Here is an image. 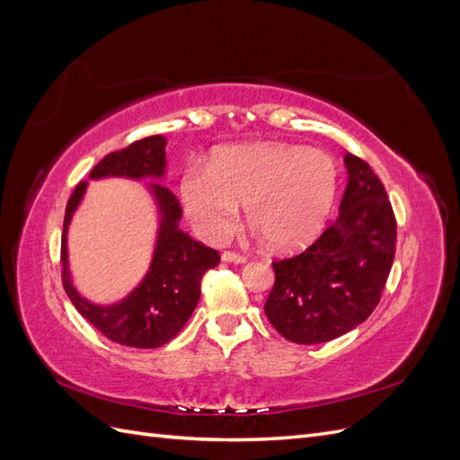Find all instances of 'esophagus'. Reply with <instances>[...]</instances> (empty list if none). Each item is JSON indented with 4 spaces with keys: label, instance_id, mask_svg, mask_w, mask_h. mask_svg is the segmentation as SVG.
Listing matches in <instances>:
<instances>
[{
    "label": "esophagus",
    "instance_id": "34e87169",
    "mask_svg": "<svg viewBox=\"0 0 460 460\" xmlns=\"http://www.w3.org/2000/svg\"><path fill=\"white\" fill-rule=\"evenodd\" d=\"M222 261H225V262H235V264H242V262H245V261H247V257H245V255H242V253H235V252H225V253H222Z\"/></svg>",
    "mask_w": 460,
    "mask_h": 460
}]
</instances>
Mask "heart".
Listing matches in <instances>:
<instances>
[{"mask_svg":"<svg viewBox=\"0 0 460 460\" xmlns=\"http://www.w3.org/2000/svg\"><path fill=\"white\" fill-rule=\"evenodd\" d=\"M340 169L328 153L276 142L228 146L180 176V199L193 230L222 243L240 218V203L269 243L291 252L311 243L338 198Z\"/></svg>","mask_w":460,"mask_h":460,"instance_id":"heart-1","label":"heart"}]
</instances>
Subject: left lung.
Wrapping results in <instances>:
<instances>
[{"mask_svg":"<svg viewBox=\"0 0 460 460\" xmlns=\"http://www.w3.org/2000/svg\"><path fill=\"white\" fill-rule=\"evenodd\" d=\"M345 166L338 218L303 253L272 262L264 313L294 343H324L365 323L392 270L397 222L385 188L357 155L347 153Z\"/></svg>","mask_w":460,"mask_h":460,"instance_id":"1","label":"left lung"}]
</instances>
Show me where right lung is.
Segmentation results:
<instances>
[{"label":"right lung","instance_id":"obj_1","mask_svg":"<svg viewBox=\"0 0 460 460\" xmlns=\"http://www.w3.org/2000/svg\"><path fill=\"white\" fill-rule=\"evenodd\" d=\"M164 147V136H147L128 147L109 153L93 166L90 178H161L166 169ZM86 186L88 182H80L75 188L65 208L61 235L63 288L76 311L107 340L137 349H155L184 328L199 301L201 278L208 269L217 267L220 255L217 249L196 242L178 228L182 208L176 196L169 188L153 184L151 193L155 198L161 222L151 267L142 284L115 305H95L84 299L73 286L68 272L66 230L76 207L84 198Z\"/></svg>","mask_w":460,"mask_h":460}]
</instances>
